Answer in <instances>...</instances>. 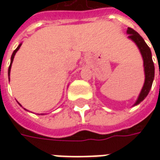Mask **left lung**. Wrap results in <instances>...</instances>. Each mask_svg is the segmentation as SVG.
Wrapping results in <instances>:
<instances>
[{"instance_id": "8db88e82", "label": "left lung", "mask_w": 160, "mask_h": 160, "mask_svg": "<svg viewBox=\"0 0 160 160\" xmlns=\"http://www.w3.org/2000/svg\"><path fill=\"white\" fill-rule=\"evenodd\" d=\"M127 34L128 35V38L132 40L136 44L138 49L140 50L142 59H143V67H144V85H143L141 92L138 96L137 100L135 101V103L133 105V106H135L144 100L151 90L152 85L153 82V79H154V64H153L152 58L151 49L146 43L144 39L141 38V35L136 32L134 30L129 28V27H128Z\"/></svg>"}]
</instances>
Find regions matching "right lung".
<instances>
[{"mask_svg":"<svg viewBox=\"0 0 160 160\" xmlns=\"http://www.w3.org/2000/svg\"><path fill=\"white\" fill-rule=\"evenodd\" d=\"M21 44H22V43H19V46H18V47H17V48H16L15 50H14V51H13V52H12V56H11V62H10V66H9V68H8V80H10V71H11V67H12V61H13V58H14V56H15L16 52H17V51H18V50H19V48H20V46H21ZM18 104H19V105H20V106H22V105H21V104H19V102H18ZM24 109H25V108H24ZM25 110H26V109H25ZM26 111H27V110H26Z\"/></svg>","mask_w":160,"mask_h":160,"instance_id":"right-lung-1","label":"right lung"}]
</instances>
